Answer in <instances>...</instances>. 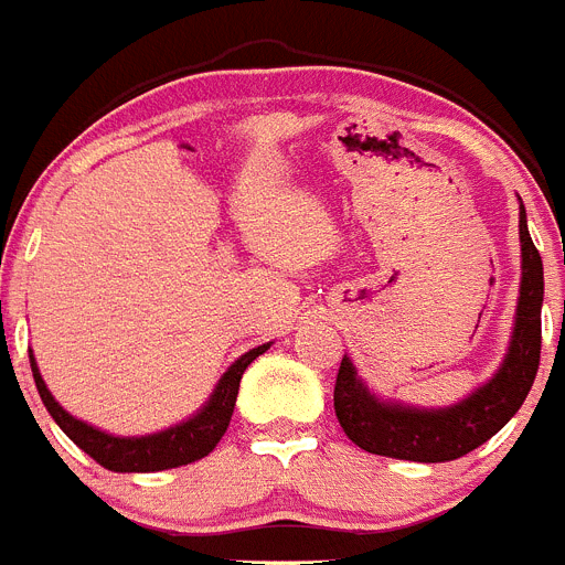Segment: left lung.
<instances>
[{
  "label": "left lung",
  "mask_w": 565,
  "mask_h": 565,
  "mask_svg": "<svg viewBox=\"0 0 565 565\" xmlns=\"http://www.w3.org/2000/svg\"><path fill=\"white\" fill-rule=\"evenodd\" d=\"M518 226H521V297H518L512 342L495 376L452 407L418 411L373 396L356 376L351 359L342 356L337 387H333V411L344 436L356 447L373 456L402 458V461H456L489 441L521 411L541 364L543 259L529 237L523 203Z\"/></svg>",
  "instance_id": "8db88e82"
}]
</instances>
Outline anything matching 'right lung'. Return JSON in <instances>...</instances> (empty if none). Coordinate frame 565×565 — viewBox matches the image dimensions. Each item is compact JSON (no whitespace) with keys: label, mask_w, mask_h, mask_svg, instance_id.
<instances>
[{"label":"right lung","mask_w":565,"mask_h":565,"mask_svg":"<svg viewBox=\"0 0 565 565\" xmlns=\"http://www.w3.org/2000/svg\"><path fill=\"white\" fill-rule=\"evenodd\" d=\"M268 348H271V344H259V348H252L248 353H243V356L223 373V379L217 382V387H214L212 398L203 404V411H198L183 424H174L169 430L152 433V436L141 438L109 436V433H102L96 430V427H89V424L73 418L56 398L50 396L47 384H44L42 373H39L33 353H30V371H33L36 391L39 396H42L47 413L53 416V422H56L58 427L67 433L70 441L78 444L93 461L102 463L104 469H113V472H158V469H172L198 461V458L209 456V452L217 447V441H221L223 433H226L228 422H232L243 371H246L259 353H266Z\"/></svg>","instance_id":"obj_1"}]
</instances>
